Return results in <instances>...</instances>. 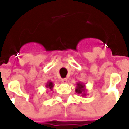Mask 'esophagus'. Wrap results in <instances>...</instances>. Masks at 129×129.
<instances>
[{"label": "esophagus", "mask_w": 129, "mask_h": 129, "mask_svg": "<svg viewBox=\"0 0 129 129\" xmlns=\"http://www.w3.org/2000/svg\"><path fill=\"white\" fill-rule=\"evenodd\" d=\"M62 83H67V78H63V79H62Z\"/></svg>", "instance_id": "obj_1"}]
</instances>
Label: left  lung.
Segmentation results:
<instances>
[{"instance_id": "obj_1", "label": "left lung", "mask_w": 129, "mask_h": 129, "mask_svg": "<svg viewBox=\"0 0 129 129\" xmlns=\"http://www.w3.org/2000/svg\"><path fill=\"white\" fill-rule=\"evenodd\" d=\"M76 88H75V92H77L78 95H80L82 97H85L87 95L86 94V88L85 85H84V83L80 82H77L76 84Z\"/></svg>"}]
</instances>
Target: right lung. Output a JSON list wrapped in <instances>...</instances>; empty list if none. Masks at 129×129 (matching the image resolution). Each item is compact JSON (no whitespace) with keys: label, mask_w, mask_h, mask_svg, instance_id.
Wrapping results in <instances>:
<instances>
[{"label":"right lung","mask_w":129,"mask_h":129,"mask_svg":"<svg viewBox=\"0 0 129 129\" xmlns=\"http://www.w3.org/2000/svg\"><path fill=\"white\" fill-rule=\"evenodd\" d=\"M46 87L48 88V89H49V90H53V87H54V83L52 82V81H48L47 82V84H46Z\"/></svg>","instance_id":"1"}]
</instances>
